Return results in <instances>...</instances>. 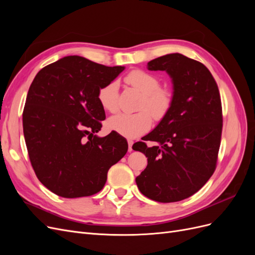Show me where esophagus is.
Listing matches in <instances>:
<instances>
[{
	"mask_svg": "<svg viewBox=\"0 0 255 255\" xmlns=\"http://www.w3.org/2000/svg\"><path fill=\"white\" fill-rule=\"evenodd\" d=\"M128 152H132L133 149H132V145L134 143V141L132 139H128Z\"/></svg>",
	"mask_w": 255,
	"mask_h": 255,
	"instance_id": "esophagus-1",
	"label": "esophagus"
}]
</instances>
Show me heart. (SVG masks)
<instances>
[{"label": "heart", "mask_w": 255, "mask_h": 255, "mask_svg": "<svg viewBox=\"0 0 255 255\" xmlns=\"http://www.w3.org/2000/svg\"><path fill=\"white\" fill-rule=\"evenodd\" d=\"M125 82L142 94L138 110L135 114H119L109 120V127L116 132L128 137H135L144 133L152 125V116L155 119L163 118L171 106V92L161 88L156 75L140 69H135L125 76ZM99 103L109 113L118 111V84L110 82L99 89ZM152 115H151L150 114Z\"/></svg>", "instance_id": "obj_1"}]
</instances>
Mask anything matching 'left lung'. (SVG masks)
Wrapping results in <instances>:
<instances>
[{
	"mask_svg": "<svg viewBox=\"0 0 255 255\" xmlns=\"http://www.w3.org/2000/svg\"><path fill=\"white\" fill-rule=\"evenodd\" d=\"M148 69L170 75L173 96L157 127L133 145L148 157L136 184L154 201H181L201 189L216 169L222 132L219 89L203 64L180 53L153 59ZM148 140L157 144L149 148Z\"/></svg>",
	"mask_w": 255,
	"mask_h": 255,
	"instance_id": "obj_1",
	"label": "left lung"
}]
</instances>
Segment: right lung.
<instances>
[{
    "mask_svg": "<svg viewBox=\"0 0 255 255\" xmlns=\"http://www.w3.org/2000/svg\"><path fill=\"white\" fill-rule=\"evenodd\" d=\"M123 70L66 56L42 68L30 85L23 111L28 156L38 180L57 196L97 194L110 168L126 155L122 136L96 135L105 119L98 91Z\"/></svg>",
    "mask_w": 255,
    "mask_h": 255,
    "instance_id": "1",
    "label": "right lung"
}]
</instances>
